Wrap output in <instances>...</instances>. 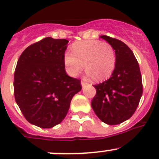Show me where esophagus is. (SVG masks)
Segmentation results:
<instances>
[{"label": "esophagus", "mask_w": 159, "mask_h": 159, "mask_svg": "<svg viewBox=\"0 0 159 159\" xmlns=\"http://www.w3.org/2000/svg\"><path fill=\"white\" fill-rule=\"evenodd\" d=\"M81 86H82V87H84V86H85L88 83H87V81H86V80L83 79V80H81Z\"/></svg>", "instance_id": "obj_1"}]
</instances>
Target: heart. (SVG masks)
I'll return each instance as SVG.
<instances>
[{
    "label": "heart",
    "instance_id": "heart-1",
    "mask_svg": "<svg viewBox=\"0 0 159 159\" xmlns=\"http://www.w3.org/2000/svg\"><path fill=\"white\" fill-rule=\"evenodd\" d=\"M66 70L70 76H76L84 67L89 76L103 81L111 75L116 65V55L112 46L107 42L90 40L75 42L72 54L64 57Z\"/></svg>",
    "mask_w": 159,
    "mask_h": 159
}]
</instances>
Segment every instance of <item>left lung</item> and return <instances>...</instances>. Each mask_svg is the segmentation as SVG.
Instances as JSON below:
<instances>
[{"label":"left lung","mask_w":159,"mask_h":159,"mask_svg":"<svg viewBox=\"0 0 159 159\" xmlns=\"http://www.w3.org/2000/svg\"><path fill=\"white\" fill-rule=\"evenodd\" d=\"M115 50L116 65L111 77L95 84L91 107L99 119L114 125L129 119L142 95V81L139 63L132 51L121 41L102 35Z\"/></svg>","instance_id":"left-lung-1"}]
</instances>
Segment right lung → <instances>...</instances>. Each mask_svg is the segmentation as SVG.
I'll use <instances>...</instances> for the list:
<instances>
[{
  "instance_id": "right-lung-1",
  "label": "right lung",
  "mask_w": 159,
  "mask_h": 159,
  "mask_svg": "<svg viewBox=\"0 0 159 159\" xmlns=\"http://www.w3.org/2000/svg\"><path fill=\"white\" fill-rule=\"evenodd\" d=\"M66 39L45 38L27 48L14 72L16 103L27 121L42 129L60 124L81 81L67 75L64 57Z\"/></svg>"
}]
</instances>
